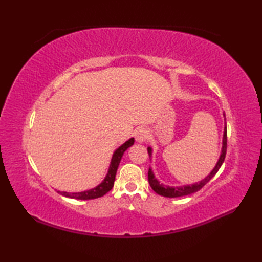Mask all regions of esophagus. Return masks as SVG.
<instances>
[{"label":"esophagus","instance_id":"obj_1","mask_svg":"<svg viewBox=\"0 0 262 262\" xmlns=\"http://www.w3.org/2000/svg\"><path fill=\"white\" fill-rule=\"evenodd\" d=\"M147 136H148V132L145 129V128H140V129H138V130L136 132V134H135L136 141L140 142V143L145 142Z\"/></svg>","mask_w":262,"mask_h":262}]
</instances>
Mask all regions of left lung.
I'll return each instance as SVG.
<instances>
[{"mask_svg":"<svg viewBox=\"0 0 262 262\" xmlns=\"http://www.w3.org/2000/svg\"><path fill=\"white\" fill-rule=\"evenodd\" d=\"M226 133L227 132H226V127H225L224 135H223V146H222V153H221V157L219 159V162L216 163L213 171H211L210 173L207 177H206L204 180H202L200 182L193 183V185H190V186L169 187V186H164V185H162V183H160L157 179H155V177L153 174L152 170L148 169V182H149V186L152 187L153 190L157 192V193L161 194V196L169 197V198L187 196V194H191L193 192L200 190V189H202L206 185V183H207L211 179V178H213L217 173V171L220 170L222 164H223V162H224L225 155H226V148H227V134H226ZM147 152H148L149 157H151V155H152V148L148 147L147 148Z\"/></svg>","mask_w":262,"mask_h":262,"instance_id":"8db88e82","label":"left lung"}]
</instances>
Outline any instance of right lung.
<instances>
[{"label":"right lung","mask_w":262,"mask_h":262,"mask_svg":"<svg viewBox=\"0 0 262 262\" xmlns=\"http://www.w3.org/2000/svg\"><path fill=\"white\" fill-rule=\"evenodd\" d=\"M133 144H134V138H130V140H128L126 143H124L121 146H119L116 149L114 155H113V159H111V163H110L107 176H105L104 180L96 188L90 189V190H86V191H82V192H66V191H58V192L60 194H63V196H65V197L83 199V200L96 199L99 197H102L103 194H105L108 191H110L111 189H113L116 173H117V169H118L120 160L122 158V155H124L126 149L128 147H130Z\"/></svg>","instance_id":"right-lung-1"}]
</instances>
